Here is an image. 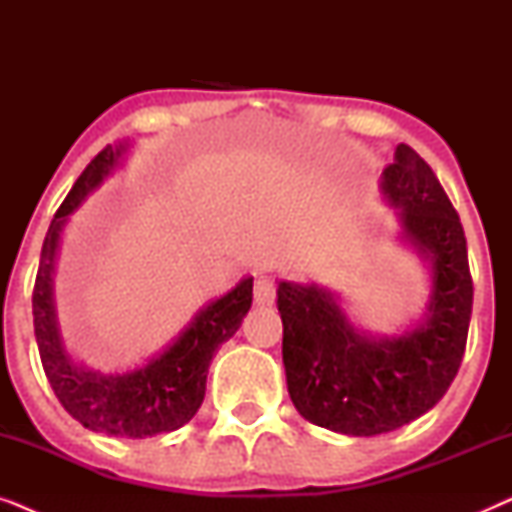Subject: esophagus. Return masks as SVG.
Listing matches in <instances>:
<instances>
[{
	"label": "esophagus",
	"instance_id": "1",
	"mask_svg": "<svg viewBox=\"0 0 512 512\" xmlns=\"http://www.w3.org/2000/svg\"><path fill=\"white\" fill-rule=\"evenodd\" d=\"M277 298V284L270 275H256L254 279V300L256 305H272Z\"/></svg>",
	"mask_w": 512,
	"mask_h": 512
}]
</instances>
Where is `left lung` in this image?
<instances>
[{"instance_id":"left-lung-1","label":"left lung","mask_w":512,"mask_h":512,"mask_svg":"<svg viewBox=\"0 0 512 512\" xmlns=\"http://www.w3.org/2000/svg\"><path fill=\"white\" fill-rule=\"evenodd\" d=\"M382 191L401 209L403 235L431 261L429 314L398 338H368L331 293L282 282L286 384L307 422L345 436H377L429 412L450 389L466 352L473 279L457 209L431 165L398 144Z\"/></svg>"}]
</instances>
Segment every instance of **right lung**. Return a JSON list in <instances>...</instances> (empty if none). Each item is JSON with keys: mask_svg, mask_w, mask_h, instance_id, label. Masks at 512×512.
I'll return each instance as SVG.
<instances>
[{"mask_svg": "<svg viewBox=\"0 0 512 512\" xmlns=\"http://www.w3.org/2000/svg\"><path fill=\"white\" fill-rule=\"evenodd\" d=\"M125 146H104L90 160L48 226L32 291L34 335L51 387L69 415L95 433L116 438H149L177 431L191 422L205 398L207 370L216 349L233 338L254 300L247 277L226 296L200 310L177 342L130 373L102 375L69 359L62 345L53 305V265L67 216L118 165Z\"/></svg>", "mask_w": 512, "mask_h": 512, "instance_id": "add662e5", "label": "right lung"}]
</instances>
